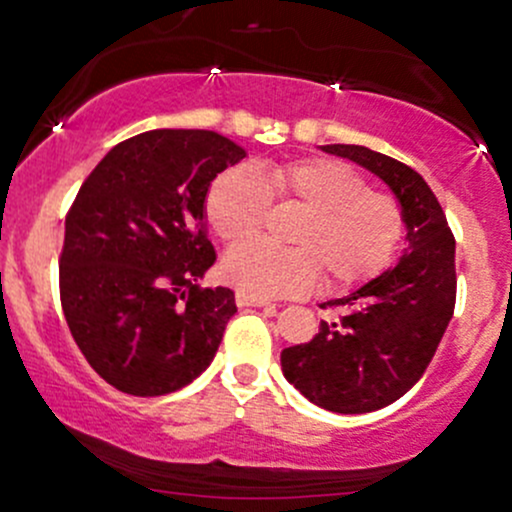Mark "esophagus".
<instances>
[{"label":"esophagus","instance_id":"esophagus-1","mask_svg":"<svg viewBox=\"0 0 512 512\" xmlns=\"http://www.w3.org/2000/svg\"><path fill=\"white\" fill-rule=\"evenodd\" d=\"M236 303H239L241 308H268V310H276V303H271V300L256 298V295H249V293H236Z\"/></svg>","mask_w":512,"mask_h":512}]
</instances>
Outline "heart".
<instances>
[{
	"label": "heart",
	"instance_id": "1",
	"mask_svg": "<svg viewBox=\"0 0 512 512\" xmlns=\"http://www.w3.org/2000/svg\"><path fill=\"white\" fill-rule=\"evenodd\" d=\"M271 198L306 209L289 235L294 249L250 242L221 258V278L256 298L305 293L318 268L330 283L362 281L392 258L402 236L397 202L367 187L350 165L328 157L271 162L258 170L231 167L209 187L204 214L221 241L238 244L260 228Z\"/></svg>",
	"mask_w": 512,
	"mask_h": 512
}]
</instances>
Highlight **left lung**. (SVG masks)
I'll use <instances>...</instances> for the list:
<instances>
[{
  "label": "left lung",
  "mask_w": 512,
  "mask_h": 512,
  "mask_svg": "<svg viewBox=\"0 0 512 512\" xmlns=\"http://www.w3.org/2000/svg\"><path fill=\"white\" fill-rule=\"evenodd\" d=\"M323 152L365 167L392 189L407 226L397 266L328 305L337 323H320L310 342L286 347L281 370L318 407L367 414L397 402L429 367L456 305V241L439 199L419 172L362 145Z\"/></svg>",
  "instance_id": "1"
}]
</instances>
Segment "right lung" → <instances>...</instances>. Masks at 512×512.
Returning a JSON list of instances; mask_svg holds the SVG:
<instances>
[{"label": "right lung", "mask_w": 512, "mask_h": 512, "mask_svg": "<svg viewBox=\"0 0 512 512\" xmlns=\"http://www.w3.org/2000/svg\"><path fill=\"white\" fill-rule=\"evenodd\" d=\"M244 157L214 130H147L78 189L59 263L63 315L88 365L120 392L162 397L212 365L236 300L199 288L217 261L204 199Z\"/></svg>", "instance_id": "1"}]
</instances>
